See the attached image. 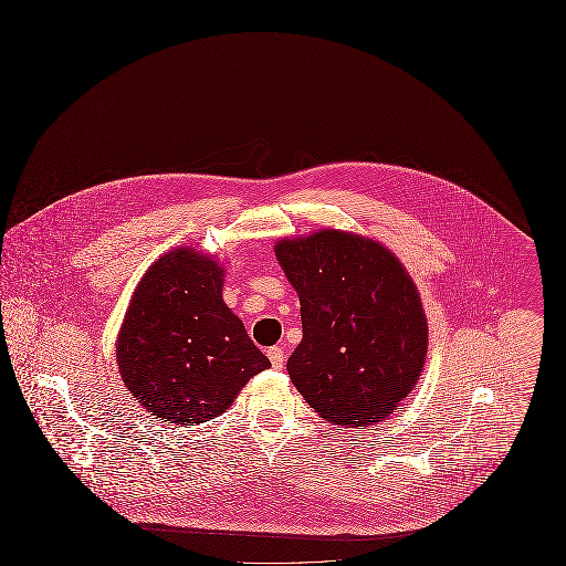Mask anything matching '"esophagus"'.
<instances>
[{"label": "esophagus", "mask_w": 566, "mask_h": 566, "mask_svg": "<svg viewBox=\"0 0 566 566\" xmlns=\"http://www.w3.org/2000/svg\"><path fill=\"white\" fill-rule=\"evenodd\" d=\"M268 356H270L271 367H273V369H282V367H284L286 354H284L282 348H277V346H275V348H270V350H268Z\"/></svg>", "instance_id": "34e87169"}]
</instances>
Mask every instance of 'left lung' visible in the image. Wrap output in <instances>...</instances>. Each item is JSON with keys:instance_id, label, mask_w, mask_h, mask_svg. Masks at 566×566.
Masks as SVG:
<instances>
[{"instance_id": "left-lung-1", "label": "left lung", "mask_w": 566, "mask_h": 566, "mask_svg": "<svg viewBox=\"0 0 566 566\" xmlns=\"http://www.w3.org/2000/svg\"><path fill=\"white\" fill-rule=\"evenodd\" d=\"M301 303L286 369L305 403L339 427L381 422L416 388L429 352L422 298L381 243L339 229L273 245Z\"/></svg>"}]
</instances>
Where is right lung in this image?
<instances>
[{"label": "right lung", "mask_w": 566, "mask_h": 566, "mask_svg": "<svg viewBox=\"0 0 566 566\" xmlns=\"http://www.w3.org/2000/svg\"><path fill=\"white\" fill-rule=\"evenodd\" d=\"M224 268L197 248L159 256L135 286L116 337L118 374L137 403L167 424L224 413L270 358L222 301Z\"/></svg>", "instance_id": "right-lung-1"}]
</instances>
